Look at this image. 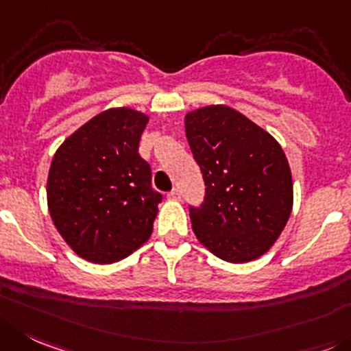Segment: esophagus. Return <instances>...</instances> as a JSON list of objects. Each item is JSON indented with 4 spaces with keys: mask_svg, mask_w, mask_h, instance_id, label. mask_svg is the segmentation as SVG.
Masks as SVG:
<instances>
[{
    "mask_svg": "<svg viewBox=\"0 0 351 351\" xmlns=\"http://www.w3.org/2000/svg\"><path fill=\"white\" fill-rule=\"evenodd\" d=\"M169 201H180V191L178 189H173L171 192H168Z\"/></svg>",
    "mask_w": 351,
    "mask_h": 351,
    "instance_id": "esophagus-1",
    "label": "esophagus"
}]
</instances>
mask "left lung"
Masks as SVG:
<instances>
[{
    "mask_svg": "<svg viewBox=\"0 0 351 351\" xmlns=\"http://www.w3.org/2000/svg\"><path fill=\"white\" fill-rule=\"evenodd\" d=\"M185 135L206 183L191 209L195 237L230 263L260 258L279 239L293 209V178L279 142L227 106L185 116Z\"/></svg>",
    "mask_w": 351,
    "mask_h": 351,
    "instance_id": "1",
    "label": "left lung"
}]
</instances>
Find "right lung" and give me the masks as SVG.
I'll return each instance as SVG.
<instances>
[{
    "label": "right lung",
    "instance_id": "obj_1",
    "mask_svg": "<svg viewBox=\"0 0 351 351\" xmlns=\"http://www.w3.org/2000/svg\"><path fill=\"white\" fill-rule=\"evenodd\" d=\"M149 116L130 107L104 110L55 152L48 173V209L77 256L109 265L149 241L162 195L150 185L138 154Z\"/></svg>",
    "mask_w": 351,
    "mask_h": 351
}]
</instances>
